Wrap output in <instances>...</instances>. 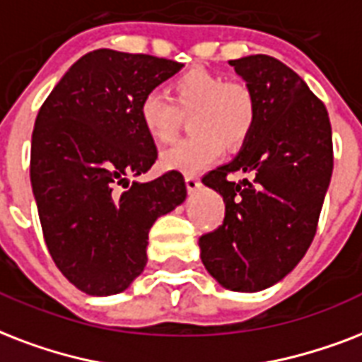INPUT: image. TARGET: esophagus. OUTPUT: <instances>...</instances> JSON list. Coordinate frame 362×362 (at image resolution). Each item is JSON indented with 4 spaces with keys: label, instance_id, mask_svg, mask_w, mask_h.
<instances>
[{
    "label": "esophagus",
    "instance_id": "esophagus-1",
    "mask_svg": "<svg viewBox=\"0 0 362 362\" xmlns=\"http://www.w3.org/2000/svg\"><path fill=\"white\" fill-rule=\"evenodd\" d=\"M185 185H187V190H189V192H194V190L200 187V179L194 177V175H187V177H185Z\"/></svg>",
    "mask_w": 362,
    "mask_h": 362
}]
</instances>
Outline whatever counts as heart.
I'll list each match as a JSON object with an SVG mask.
<instances>
[{"mask_svg": "<svg viewBox=\"0 0 362 362\" xmlns=\"http://www.w3.org/2000/svg\"><path fill=\"white\" fill-rule=\"evenodd\" d=\"M187 117L192 136L164 151L160 166L190 175L211 166L223 153V143L234 149L247 139L257 103L249 86L206 69H190L173 81L170 100L149 92L139 103V122L156 143L172 141Z\"/></svg>", "mask_w": 362, "mask_h": 362, "instance_id": "b5f03b06", "label": "heart"}]
</instances>
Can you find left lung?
I'll return each instance as SVG.
<instances>
[{"instance_id": "obj_1", "label": "left lung", "mask_w": 362, "mask_h": 362, "mask_svg": "<svg viewBox=\"0 0 362 362\" xmlns=\"http://www.w3.org/2000/svg\"><path fill=\"white\" fill-rule=\"evenodd\" d=\"M228 64L253 92L257 119L236 158L202 177L223 196L225 219L198 245L219 285L257 293L312 245L332 175V130L323 102L283 62L253 54ZM236 173L252 177L236 184Z\"/></svg>"}]
</instances>
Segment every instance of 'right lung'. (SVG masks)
Wrapping results in <instances>:
<instances>
[{
  "mask_svg": "<svg viewBox=\"0 0 362 362\" xmlns=\"http://www.w3.org/2000/svg\"><path fill=\"white\" fill-rule=\"evenodd\" d=\"M181 67L149 54L92 50L39 109L30 179L45 243L58 270L86 295L130 287L147 264L153 223L187 198L183 175L173 170L147 183L128 181L156 160L139 103Z\"/></svg>",
  "mask_w": 362,
  "mask_h": 362,
  "instance_id": "obj_1",
  "label": "right lung"
}]
</instances>
